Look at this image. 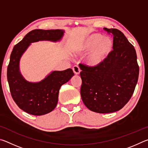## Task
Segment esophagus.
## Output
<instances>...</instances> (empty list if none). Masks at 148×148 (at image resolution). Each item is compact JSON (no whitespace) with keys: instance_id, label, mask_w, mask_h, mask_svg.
Wrapping results in <instances>:
<instances>
[{"instance_id":"esophagus-1","label":"esophagus","mask_w":148,"mask_h":148,"mask_svg":"<svg viewBox=\"0 0 148 148\" xmlns=\"http://www.w3.org/2000/svg\"><path fill=\"white\" fill-rule=\"evenodd\" d=\"M72 70H73L74 73L76 75L79 74L80 72H81V70H80V69L77 66H74L73 68H72Z\"/></svg>"}]
</instances>
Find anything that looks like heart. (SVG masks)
Listing matches in <instances>:
<instances>
[{
	"mask_svg": "<svg viewBox=\"0 0 148 148\" xmlns=\"http://www.w3.org/2000/svg\"><path fill=\"white\" fill-rule=\"evenodd\" d=\"M114 48V40L98 33L87 36L76 46L75 51L80 55L86 54L84 63L91 69H101L106 65Z\"/></svg>",
	"mask_w": 148,
	"mask_h": 148,
	"instance_id": "obj_1",
	"label": "heart"
}]
</instances>
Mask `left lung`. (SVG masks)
<instances>
[{
    "label": "left lung",
    "instance_id": "8db88e82",
    "mask_svg": "<svg viewBox=\"0 0 148 148\" xmlns=\"http://www.w3.org/2000/svg\"><path fill=\"white\" fill-rule=\"evenodd\" d=\"M104 30L114 36V48L109 61L97 69L79 64L82 101L89 110L100 114L121 110L131 98L139 74L134 46L119 30Z\"/></svg>",
    "mask_w": 148,
    "mask_h": 148
}]
</instances>
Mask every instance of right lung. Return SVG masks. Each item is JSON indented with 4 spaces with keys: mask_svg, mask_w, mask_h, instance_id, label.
Wrapping results in <instances>:
<instances>
[{
    "mask_svg": "<svg viewBox=\"0 0 148 148\" xmlns=\"http://www.w3.org/2000/svg\"><path fill=\"white\" fill-rule=\"evenodd\" d=\"M64 30L35 29L29 32L12 50L7 69L10 90L12 98L20 109L34 116H42L55 109L58 102L59 89L74 74L71 69L54 71L38 82L25 79L19 70V62L23 54L31 43L38 41L59 42Z\"/></svg>",
    "mask_w": 148,
    "mask_h": 148,
    "instance_id": "right-lung-1",
    "label": "right lung"
}]
</instances>
